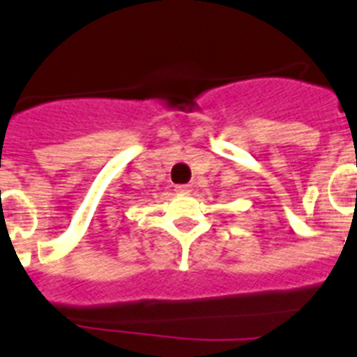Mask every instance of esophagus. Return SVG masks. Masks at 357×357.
<instances>
[{"instance_id": "obj_1", "label": "esophagus", "mask_w": 357, "mask_h": 357, "mask_svg": "<svg viewBox=\"0 0 357 357\" xmlns=\"http://www.w3.org/2000/svg\"><path fill=\"white\" fill-rule=\"evenodd\" d=\"M178 194H188L190 192V185H176V188H174Z\"/></svg>"}]
</instances>
